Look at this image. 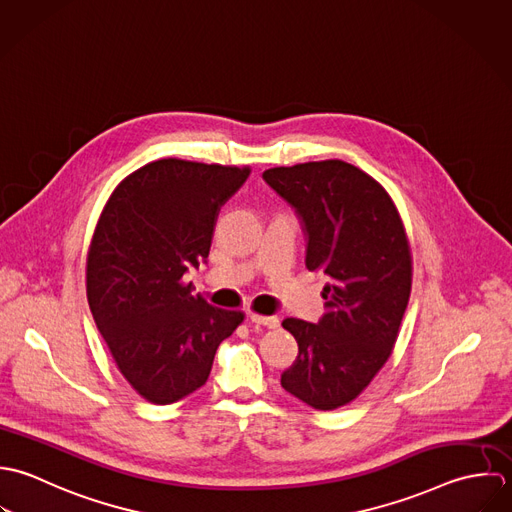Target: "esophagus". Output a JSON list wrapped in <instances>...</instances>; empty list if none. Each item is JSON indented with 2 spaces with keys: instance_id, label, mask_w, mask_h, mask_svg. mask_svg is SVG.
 Listing matches in <instances>:
<instances>
[{
  "instance_id": "34e87169",
  "label": "esophagus",
  "mask_w": 512,
  "mask_h": 512,
  "mask_svg": "<svg viewBox=\"0 0 512 512\" xmlns=\"http://www.w3.org/2000/svg\"><path fill=\"white\" fill-rule=\"evenodd\" d=\"M249 320L253 324H259V326H265V328H277L279 326L277 316H263V314H257V312H249Z\"/></svg>"
}]
</instances>
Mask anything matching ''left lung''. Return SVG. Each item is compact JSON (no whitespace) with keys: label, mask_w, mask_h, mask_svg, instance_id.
Segmentation results:
<instances>
[{"label":"left lung","mask_w":512,"mask_h":512,"mask_svg":"<svg viewBox=\"0 0 512 512\" xmlns=\"http://www.w3.org/2000/svg\"><path fill=\"white\" fill-rule=\"evenodd\" d=\"M307 233V269L328 277L326 312L283 320L299 356L281 386L314 409L356 400L392 356L411 291V251L400 211L372 176L342 160L263 172Z\"/></svg>","instance_id":"8db88e82"}]
</instances>
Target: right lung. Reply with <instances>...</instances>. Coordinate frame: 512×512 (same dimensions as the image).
Masks as SVG:
<instances>
[{
  "instance_id": "right-lung-1",
  "label": "right lung",
  "mask_w": 512,
  "mask_h": 512,
  "mask_svg": "<svg viewBox=\"0 0 512 512\" xmlns=\"http://www.w3.org/2000/svg\"><path fill=\"white\" fill-rule=\"evenodd\" d=\"M249 166L178 158L126 176L104 205L87 255V299L124 380L150 404H174L207 382L217 346L243 312L211 307L184 281L205 261L221 205Z\"/></svg>"
}]
</instances>
